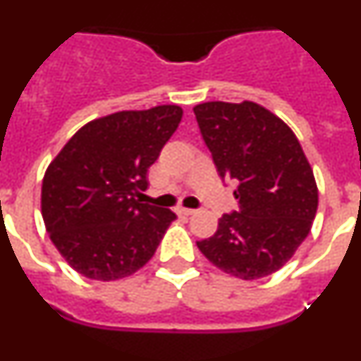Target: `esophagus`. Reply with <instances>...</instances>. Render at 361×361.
<instances>
[{
	"label": "esophagus",
	"instance_id": "obj_1",
	"mask_svg": "<svg viewBox=\"0 0 361 361\" xmlns=\"http://www.w3.org/2000/svg\"><path fill=\"white\" fill-rule=\"evenodd\" d=\"M178 215H184V216H190L195 213V209H190V208H177Z\"/></svg>",
	"mask_w": 361,
	"mask_h": 361
}]
</instances>
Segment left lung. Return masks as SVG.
I'll return each instance as SVG.
<instances>
[{
  "label": "left lung",
  "mask_w": 361,
  "mask_h": 361,
  "mask_svg": "<svg viewBox=\"0 0 361 361\" xmlns=\"http://www.w3.org/2000/svg\"><path fill=\"white\" fill-rule=\"evenodd\" d=\"M220 177L238 180L240 209L219 220L200 253L228 275L257 280L293 258L318 208L314 173L298 139L253 101H209L193 108Z\"/></svg>",
  "instance_id": "1"
}]
</instances>
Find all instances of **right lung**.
Returning <instances> with one entry per match:
<instances>
[{
    "label": "right lung",
    "instance_id": "add662e5",
    "mask_svg": "<svg viewBox=\"0 0 361 361\" xmlns=\"http://www.w3.org/2000/svg\"><path fill=\"white\" fill-rule=\"evenodd\" d=\"M183 119L161 104L86 123L50 162L41 215L68 266L90 280L126 279L149 262L177 216L135 199L146 173Z\"/></svg>",
    "mask_w": 361,
    "mask_h": 361
}]
</instances>
